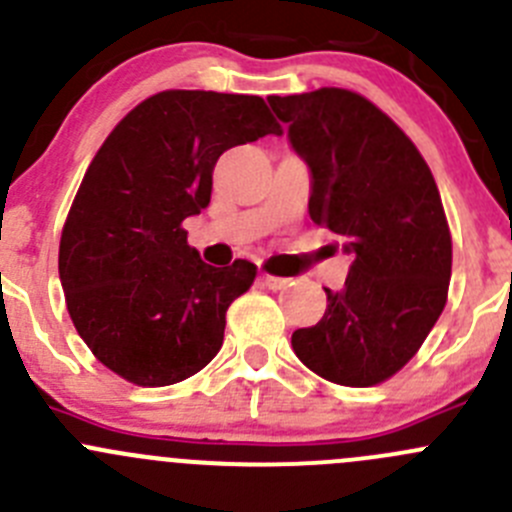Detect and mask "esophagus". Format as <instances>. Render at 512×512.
Instances as JSON below:
<instances>
[{
  "mask_svg": "<svg viewBox=\"0 0 512 512\" xmlns=\"http://www.w3.org/2000/svg\"><path fill=\"white\" fill-rule=\"evenodd\" d=\"M260 280L265 282V285L270 287V290H282V287H285L287 282H290V280H287V277H275V275H267V272H262Z\"/></svg>",
  "mask_w": 512,
  "mask_h": 512,
  "instance_id": "1",
  "label": "esophagus"
}]
</instances>
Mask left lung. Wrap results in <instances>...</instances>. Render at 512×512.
Here are the masks:
<instances>
[{"mask_svg":"<svg viewBox=\"0 0 512 512\" xmlns=\"http://www.w3.org/2000/svg\"><path fill=\"white\" fill-rule=\"evenodd\" d=\"M310 170L312 222L352 255L340 292L295 355L325 380L370 388L418 352L448 300L453 242L433 172L398 124L347 89L267 97Z\"/></svg>","mask_w":512,"mask_h":512,"instance_id":"obj_1","label":"left lung"}]
</instances>
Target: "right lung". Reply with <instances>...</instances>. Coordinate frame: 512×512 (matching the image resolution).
Here are the masks:
<instances>
[{"instance_id": "1", "label": "right lung", "mask_w": 512, "mask_h": 512, "mask_svg": "<svg viewBox=\"0 0 512 512\" xmlns=\"http://www.w3.org/2000/svg\"><path fill=\"white\" fill-rule=\"evenodd\" d=\"M280 132L262 97L202 89L155 94L109 132L59 242L69 317L104 367L162 388L220 352L257 267L207 265L182 222L210 205L222 152Z\"/></svg>"}]
</instances>
